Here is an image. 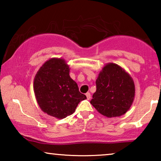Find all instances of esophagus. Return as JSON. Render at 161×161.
<instances>
[{"instance_id": "1", "label": "esophagus", "mask_w": 161, "mask_h": 161, "mask_svg": "<svg viewBox=\"0 0 161 161\" xmlns=\"http://www.w3.org/2000/svg\"><path fill=\"white\" fill-rule=\"evenodd\" d=\"M86 97L88 100H89L90 98H91V94L89 93V92H87L86 94Z\"/></svg>"}]
</instances>
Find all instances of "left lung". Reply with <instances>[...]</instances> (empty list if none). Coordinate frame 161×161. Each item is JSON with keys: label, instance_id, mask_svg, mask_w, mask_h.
<instances>
[{"label": "left lung", "instance_id": "8db88e82", "mask_svg": "<svg viewBox=\"0 0 161 161\" xmlns=\"http://www.w3.org/2000/svg\"><path fill=\"white\" fill-rule=\"evenodd\" d=\"M91 104L107 117L119 116L130 108L135 96L133 79L116 64L105 65L96 80Z\"/></svg>", "mask_w": 161, "mask_h": 161}]
</instances>
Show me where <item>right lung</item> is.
I'll return each instance as SVG.
<instances>
[{"instance_id":"1","label":"right lung","mask_w":161,"mask_h":161,"mask_svg":"<svg viewBox=\"0 0 161 161\" xmlns=\"http://www.w3.org/2000/svg\"><path fill=\"white\" fill-rule=\"evenodd\" d=\"M64 59L51 58L44 64L35 76L34 89L37 103L48 115L64 119L73 114L78 103L86 99L69 76Z\"/></svg>"}]
</instances>
